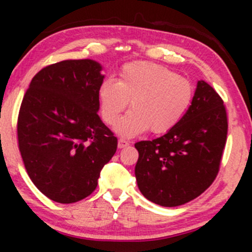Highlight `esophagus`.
<instances>
[{
  "mask_svg": "<svg viewBox=\"0 0 252 252\" xmlns=\"http://www.w3.org/2000/svg\"><path fill=\"white\" fill-rule=\"evenodd\" d=\"M128 145H129V141H126L124 138H121L118 140V147H119V149H123V147L128 146Z\"/></svg>",
  "mask_w": 252,
  "mask_h": 252,
  "instance_id": "obj_1",
  "label": "esophagus"
}]
</instances>
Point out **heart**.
Masks as SVG:
<instances>
[{
    "instance_id": "obj_1",
    "label": "heart",
    "mask_w": 252,
    "mask_h": 252,
    "mask_svg": "<svg viewBox=\"0 0 252 252\" xmlns=\"http://www.w3.org/2000/svg\"><path fill=\"white\" fill-rule=\"evenodd\" d=\"M97 95L103 121L110 126L130 100L131 110L116 126L117 133L130 138L147 129L152 134L171 130L191 105L194 86L169 68L139 61L123 65L117 81L103 80Z\"/></svg>"
}]
</instances>
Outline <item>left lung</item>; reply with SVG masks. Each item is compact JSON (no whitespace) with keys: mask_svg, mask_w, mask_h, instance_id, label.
I'll return each instance as SVG.
<instances>
[{"mask_svg":"<svg viewBox=\"0 0 252 252\" xmlns=\"http://www.w3.org/2000/svg\"><path fill=\"white\" fill-rule=\"evenodd\" d=\"M227 133L223 100L206 81H197L191 105L179 123L161 138L135 144L141 194L164 207L196 199L217 177Z\"/></svg>","mask_w":252,"mask_h":252,"instance_id":"8db88e82","label":"left lung"}]
</instances>
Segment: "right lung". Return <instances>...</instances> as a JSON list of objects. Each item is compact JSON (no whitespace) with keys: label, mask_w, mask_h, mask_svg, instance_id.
<instances>
[{"label":"right lung","mask_w":252,"mask_h":252,"mask_svg":"<svg viewBox=\"0 0 252 252\" xmlns=\"http://www.w3.org/2000/svg\"><path fill=\"white\" fill-rule=\"evenodd\" d=\"M100 63L68 60L42 68L18 116V146L35 187L48 199L73 204L97 187L117 151V138L97 112Z\"/></svg>","instance_id":"obj_1"}]
</instances>
